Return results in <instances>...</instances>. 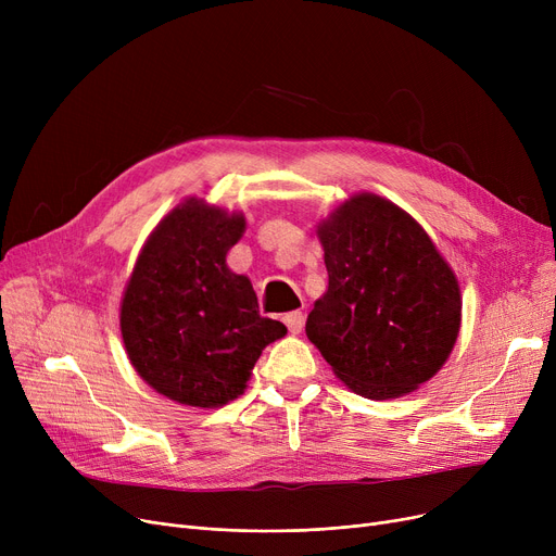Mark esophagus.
<instances>
[{
  "label": "esophagus",
  "mask_w": 556,
  "mask_h": 556,
  "mask_svg": "<svg viewBox=\"0 0 556 556\" xmlns=\"http://www.w3.org/2000/svg\"><path fill=\"white\" fill-rule=\"evenodd\" d=\"M281 319H283V325L288 327V331H290V333H293V336L302 333V329H304V313H302V311L286 313Z\"/></svg>",
  "instance_id": "obj_1"
}]
</instances>
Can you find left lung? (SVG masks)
Instances as JSON below:
<instances>
[{
  "instance_id": "1",
  "label": "left lung",
  "mask_w": 556,
  "mask_h": 556,
  "mask_svg": "<svg viewBox=\"0 0 556 556\" xmlns=\"http://www.w3.org/2000/svg\"><path fill=\"white\" fill-rule=\"evenodd\" d=\"M315 227L329 286L308 313V340L365 399L415 392L459 336L462 293L448 261L410 214L376 193L346 198Z\"/></svg>"
}]
</instances>
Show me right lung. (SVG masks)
<instances>
[{
    "label": "right lung",
    "mask_w": 556,
    "mask_h": 556,
    "mask_svg": "<svg viewBox=\"0 0 556 556\" xmlns=\"http://www.w3.org/2000/svg\"><path fill=\"white\" fill-rule=\"evenodd\" d=\"M245 216L187 198L146 239L126 283L119 327L135 371L157 394L191 407L239 399L254 363L286 336L261 317L245 275L227 268V252Z\"/></svg>",
    "instance_id": "right-lung-1"
}]
</instances>
